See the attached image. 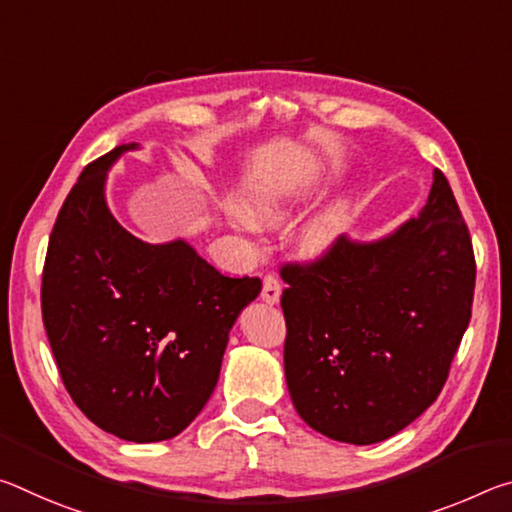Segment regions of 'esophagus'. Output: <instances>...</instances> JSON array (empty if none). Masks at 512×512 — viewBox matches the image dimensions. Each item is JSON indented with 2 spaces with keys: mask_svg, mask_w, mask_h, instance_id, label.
<instances>
[{
  "mask_svg": "<svg viewBox=\"0 0 512 512\" xmlns=\"http://www.w3.org/2000/svg\"><path fill=\"white\" fill-rule=\"evenodd\" d=\"M280 296H282L280 280L273 275H266L264 284H262V300L266 302V305H277V302H280Z\"/></svg>",
  "mask_w": 512,
  "mask_h": 512,
  "instance_id": "1",
  "label": "esophagus"
}]
</instances>
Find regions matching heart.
<instances>
[{"label": "heart", "mask_w": 512, "mask_h": 512, "mask_svg": "<svg viewBox=\"0 0 512 512\" xmlns=\"http://www.w3.org/2000/svg\"><path fill=\"white\" fill-rule=\"evenodd\" d=\"M293 207H296V194L287 192V189H271V192L259 194L248 205V212L257 223L277 225L289 219L293 214ZM345 225H348L345 203L334 201L325 205L323 210H318L311 219L302 223L296 237L300 253L305 257H323L339 244Z\"/></svg>", "instance_id": "obj_1"}]
</instances>
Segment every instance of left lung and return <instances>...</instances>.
<instances>
[{
	"label": "left lung",
	"mask_w": 512,
	"mask_h": 512,
	"mask_svg": "<svg viewBox=\"0 0 512 512\" xmlns=\"http://www.w3.org/2000/svg\"><path fill=\"white\" fill-rule=\"evenodd\" d=\"M474 253L443 171L418 216L388 235L341 237L311 266L287 264L284 375L302 420L372 445L443 391L472 316Z\"/></svg>",
	"instance_id": "8db88e82"
}]
</instances>
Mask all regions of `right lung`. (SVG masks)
Returning a JSON list of instances; mask_svg holds the SVG:
<instances>
[{"instance_id":"add662e5","label":"right lung","mask_w":512,"mask_h":512,"mask_svg":"<svg viewBox=\"0 0 512 512\" xmlns=\"http://www.w3.org/2000/svg\"><path fill=\"white\" fill-rule=\"evenodd\" d=\"M121 144L83 169L60 207L42 271V323L60 377L99 429L160 443L214 393L228 334L262 282L225 277L185 239L149 244L106 203Z\"/></svg>"}]
</instances>
